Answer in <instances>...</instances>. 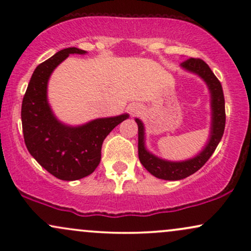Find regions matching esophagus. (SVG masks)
<instances>
[{
	"label": "esophagus",
	"mask_w": 251,
	"mask_h": 251,
	"mask_svg": "<svg viewBox=\"0 0 251 251\" xmlns=\"http://www.w3.org/2000/svg\"><path fill=\"white\" fill-rule=\"evenodd\" d=\"M132 112H134V111H132Z\"/></svg>",
	"instance_id": "obj_1"
}]
</instances>
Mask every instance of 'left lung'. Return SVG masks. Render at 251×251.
<instances>
[{
	"instance_id": "8db88e82",
	"label": "left lung",
	"mask_w": 251,
	"mask_h": 251,
	"mask_svg": "<svg viewBox=\"0 0 251 251\" xmlns=\"http://www.w3.org/2000/svg\"><path fill=\"white\" fill-rule=\"evenodd\" d=\"M180 66L184 70L200 75L208 85L211 94V131H210L209 142L201 153L184 162H169L155 157L146 150L145 140H144L145 138L144 125L142 120L135 119L138 124V154H139L140 163L150 174L159 179L165 180H179L198 171L215 152L223 137L224 127H226V102H224L223 88L220 80L212 73L209 66L201 59L190 57L181 62Z\"/></svg>"
}]
</instances>
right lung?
<instances>
[{
    "label": "right lung",
    "mask_w": 251,
    "mask_h": 251,
    "mask_svg": "<svg viewBox=\"0 0 251 251\" xmlns=\"http://www.w3.org/2000/svg\"><path fill=\"white\" fill-rule=\"evenodd\" d=\"M71 47L40 63L34 71L21 108L25 146L36 162L62 180L81 179L91 175L101 159L105 138L128 114L100 118L85 125L67 126L56 119L47 100V85L56 66L70 54H85Z\"/></svg>",
    "instance_id": "right-lung-1"
}]
</instances>
